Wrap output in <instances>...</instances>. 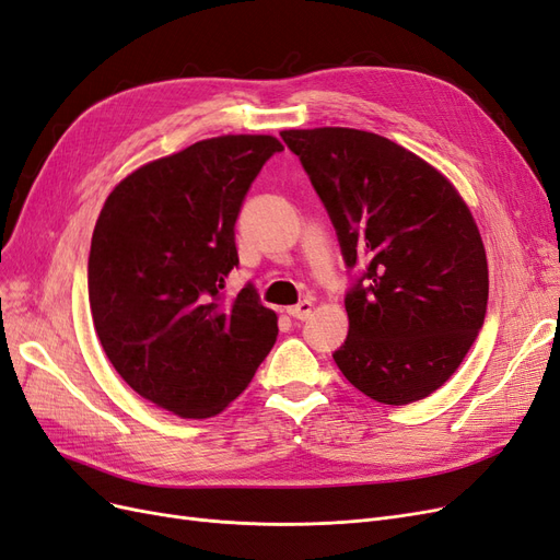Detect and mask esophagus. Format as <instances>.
<instances>
[{"label": "esophagus", "mask_w": 560, "mask_h": 560, "mask_svg": "<svg viewBox=\"0 0 560 560\" xmlns=\"http://www.w3.org/2000/svg\"><path fill=\"white\" fill-rule=\"evenodd\" d=\"M287 315L290 317H294V319H308L311 315H313V301H301V303H296V306H290L287 308Z\"/></svg>", "instance_id": "esophagus-1"}]
</instances>
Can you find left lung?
Segmentation results:
<instances>
[{
    "label": "left lung",
    "instance_id": "8db88e82",
    "mask_svg": "<svg viewBox=\"0 0 560 560\" xmlns=\"http://www.w3.org/2000/svg\"><path fill=\"white\" fill-rule=\"evenodd\" d=\"M338 233L346 264H369L346 296L350 329L334 352L366 397H430L483 327L488 261L477 222L425 159L358 128L282 130Z\"/></svg>",
    "mask_w": 560,
    "mask_h": 560
}]
</instances>
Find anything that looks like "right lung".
Here are the masks:
<instances>
[{
    "label": "right lung",
    "mask_w": 560,
    "mask_h": 560,
    "mask_svg": "<svg viewBox=\"0 0 560 560\" xmlns=\"http://www.w3.org/2000/svg\"><path fill=\"white\" fill-rule=\"evenodd\" d=\"M273 135H219L149 161L114 186L89 257L93 325L135 393L179 418L222 413L278 338V315L247 284L224 296L238 266L235 219Z\"/></svg>",
    "instance_id": "1"
}]
</instances>
